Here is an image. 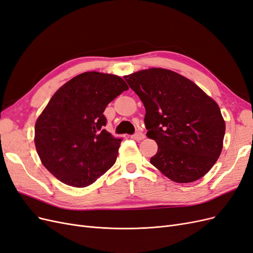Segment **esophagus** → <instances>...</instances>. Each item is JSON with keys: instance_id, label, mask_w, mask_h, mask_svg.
<instances>
[{"instance_id": "esophagus-1", "label": "esophagus", "mask_w": 253, "mask_h": 253, "mask_svg": "<svg viewBox=\"0 0 253 253\" xmlns=\"http://www.w3.org/2000/svg\"><path fill=\"white\" fill-rule=\"evenodd\" d=\"M132 138L133 139H135V140H142V139H144L145 138V136H144V134L143 133H141V132H138V133H136V134H134L133 136H132Z\"/></svg>"}]
</instances>
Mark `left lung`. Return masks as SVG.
Segmentation results:
<instances>
[{"instance_id":"1","label":"left lung","mask_w":253,"mask_h":253,"mask_svg":"<svg viewBox=\"0 0 253 253\" xmlns=\"http://www.w3.org/2000/svg\"><path fill=\"white\" fill-rule=\"evenodd\" d=\"M124 78L142 101L147 136L158 145L150 163L175 182L202 178L223 150L226 124L218 104L170 70L152 67Z\"/></svg>"}]
</instances>
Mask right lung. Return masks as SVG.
Returning <instances> with one entry per match:
<instances>
[{
    "instance_id": "1",
    "label": "right lung",
    "mask_w": 253,
    "mask_h": 253,
    "mask_svg": "<svg viewBox=\"0 0 253 253\" xmlns=\"http://www.w3.org/2000/svg\"><path fill=\"white\" fill-rule=\"evenodd\" d=\"M127 84L119 76L86 72L61 86L35 125L41 163L61 182L84 188L116 163L122 138L103 126V112Z\"/></svg>"
}]
</instances>
